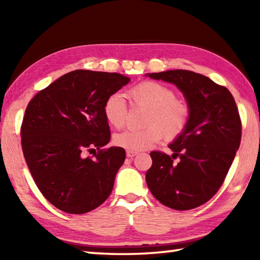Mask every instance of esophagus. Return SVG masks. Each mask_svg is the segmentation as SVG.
I'll return each mask as SVG.
<instances>
[{
  "label": "esophagus",
  "instance_id": "obj_1",
  "mask_svg": "<svg viewBox=\"0 0 260 260\" xmlns=\"http://www.w3.org/2000/svg\"><path fill=\"white\" fill-rule=\"evenodd\" d=\"M136 155H138V152H136V151H132V150H127L126 151V156L128 157V158H133Z\"/></svg>",
  "mask_w": 260,
  "mask_h": 260
}]
</instances>
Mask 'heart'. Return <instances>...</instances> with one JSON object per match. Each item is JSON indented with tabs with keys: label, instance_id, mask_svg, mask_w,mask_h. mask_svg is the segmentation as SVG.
I'll use <instances>...</instances> for the list:
<instances>
[{
	"label": "heart",
	"instance_id": "1",
	"mask_svg": "<svg viewBox=\"0 0 260 260\" xmlns=\"http://www.w3.org/2000/svg\"><path fill=\"white\" fill-rule=\"evenodd\" d=\"M127 95L134 107L148 109L144 119L147 127L116 134V146L132 151L146 150L159 142L162 136L173 140L186 131L190 108L183 100L175 98L172 88L157 81H142L132 87ZM103 113L110 125L121 128L126 124L128 108L119 94H112L105 100Z\"/></svg>",
	"mask_w": 260,
	"mask_h": 260
}]
</instances>
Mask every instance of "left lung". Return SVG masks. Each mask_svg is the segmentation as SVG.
I'll use <instances>...</instances> for the list:
<instances>
[{
  "label": "left lung",
  "instance_id": "8db88e82",
  "mask_svg": "<svg viewBox=\"0 0 260 260\" xmlns=\"http://www.w3.org/2000/svg\"><path fill=\"white\" fill-rule=\"evenodd\" d=\"M147 76L174 83L190 108L186 131L169 146L173 155L150 152L147 184L155 199L171 209L199 208L221 187L240 147L242 124L235 100L226 87L187 70Z\"/></svg>",
  "mask_w": 260,
  "mask_h": 260
}]
</instances>
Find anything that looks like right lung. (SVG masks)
I'll return each instance as SVG.
<instances>
[{"label":"right lung","instance_id":"1","mask_svg":"<svg viewBox=\"0 0 260 260\" xmlns=\"http://www.w3.org/2000/svg\"><path fill=\"white\" fill-rule=\"evenodd\" d=\"M129 80L119 73L76 70L29 101L21 148L35 184L57 209L87 213L111 193L126 152L120 147L103 148L111 138L103 105ZM96 150L84 157L86 151Z\"/></svg>","mask_w":260,"mask_h":260}]
</instances>
